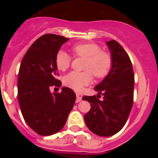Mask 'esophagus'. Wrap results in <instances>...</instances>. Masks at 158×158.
Segmentation results:
<instances>
[{
    "instance_id": "1",
    "label": "esophagus",
    "mask_w": 158,
    "mask_h": 158,
    "mask_svg": "<svg viewBox=\"0 0 158 158\" xmlns=\"http://www.w3.org/2000/svg\"><path fill=\"white\" fill-rule=\"evenodd\" d=\"M76 96H77V100H76L77 103L81 101V100H82V94H81V93H76Z\"/></svg>"
}]
</instances>
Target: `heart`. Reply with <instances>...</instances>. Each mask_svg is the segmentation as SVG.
<instances>
[{"label": "heart", "instance_id": "heart-1", "mask_svg": "<svg viewBox=\"0 0 158 158\" xmlns=\"http://www.w3.org/2000/svg\"><path fill=\"white\" fill-rule=\"evenodd\" d=\"M73 54L78 57L85 58L84 72L69 73L63 77L65 85L80 90L85 85H88L93 80V73L96 78H103L108 74L112 66V57L107 51H101L96 43H85L76 44L72 47ZM71 57L64 51H59L55 56V65L58 70L65 71L69 67Z\"/></svg>", "mask_w": 158, "mask_h": 158}]
</instances>
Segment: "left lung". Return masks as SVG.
<instances>
[{
  "mask_svg": "<svg viewBox=\"0 0 158 158\" xmlns=\"http://www.w3.org/2000/svg\"><path fill=\"white\" fill-rule=\"evenodd\" d=\"M112 57L109 73L94 88L97 96H85L84 100L91 104V109L84 119L95 135L109 137L115 135L126 124L133 106L135 75L127 53L115 40L107 41ZM100 94L104 100L98 99Z\"/></svg>",
  "mask_w": 158,
  "mask_h": 158,
  "instance_id": "8db88e82",
  "label": "left lung"
}]
</instances>
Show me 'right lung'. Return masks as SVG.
Returning <instances> with one entry per match:
<instances>
[{
    "label": "right lung",
    "mask_w": 158,
    "mask_h": 158,
    "mask_svg": "<svg viewBox=\"0 0 158 158\" xmlns=\"http://www.w3.org/2000/svg\"><path fill=\"white\" fill-rule=\"evenodd\" d=\"M69 38L46 34L39 38L25 54L18 74V101L25 122L43 136L54 135L63 128L76 100L72 89L62 87L61 93H51V86L62 82L55 56Z\"/></svg>",
    "instance_id": "add662e5"
}]
</instances>
